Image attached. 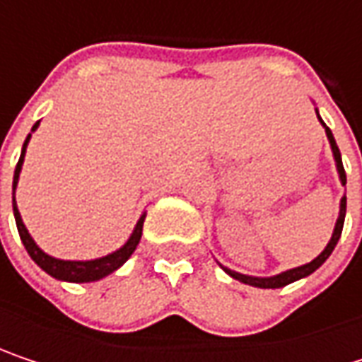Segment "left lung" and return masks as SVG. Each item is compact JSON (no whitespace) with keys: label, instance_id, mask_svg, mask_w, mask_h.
I'll list each match as a JSON object with an SVG mask.
<instances>
[{"label":"left lung","instance_id":"obj_1","mask_svg":"<svg viewBox=\"0 0 362 362\" xmlns=\"http://www.w3.org/2000/svg\"><path fill=\"white\" fill-rule=\"evenodd\" d=\"M315 110H317V117H319L321 125L325 127L327 140H329V146H331V153H333V161H335V170H337V178L341 182V186H346V172H344V165H341V155H339V148H337V144H335V138H333L331 129L325 125V121L321 119L319 109ZM344 218H346V194H341V199H339V214H337V220H335V226H333V233H331L329 243L325 245V250L319 253L315 259H310L308 264H302V266L283 270V272L272 274V276H252V274L237 272V270H233V268H228V266H224V264H220V262H218V264H220V268H222L228 276H233V279H237V281H241V283H245V285L259 287V289H279V287H285V285H289V283H296V281H300V279L310 276L317 268H321V266L325 264L327 257L331 255V252L335 250V245H337V241H339V235H341V228H344Z\"/></svg>","mask_w":362,"mask_h":362}]
</instances>
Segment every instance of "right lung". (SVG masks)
<instances>
[{"label":"right lung","mask_w":362,"mask_h":362,"mask_svg":"<svg viewBox=\"0 0 362 362\" xmlns=\"http://www.w3.org/2000/svg\"><path fill=\"white\" fill-rule=\"evenodd\" d=\"M37 127H39V121L31 127V134L27 136V140L23 144L21 159H18V165L14 170V180H12V209H14V220H16V228H18L21 241H23L25 250L31 255V259L35 262L37 266L43 272H47L49 276L58 279V281H66V283H94V281H100V279L112 274L115 270H119L129 259V255L136 252V247L140 243V237H142V226H144L146 211L140 214V218H138L129 239L119 250L107 253V255H100V257H94V259H60V257H54V255L43 252L35 243V239L31 237L29 228L25 226L23 216H21L18 205H16V186H18V180H21V172H23V163H25L29 140H31V136H33V132H35Z\"/></svg>","instance_id":"obj_1"}]
</instances>
